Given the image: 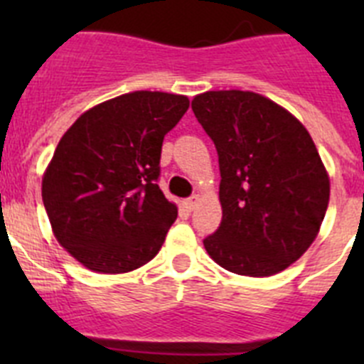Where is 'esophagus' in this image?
I'll return each instance as SVG.
<instances>
[{
  "label": "esophagus",
  "mask_w": 364,
  "mask_h": 364,
  "mask_svg": "<svg viewBox=\"0 0 364 364\" xmlns=\"http://www.w3.org/2000/svg\"><path fill=\"white\" fill-rule=\"evenodd\" d=\"M197 202H198V195H193V197L186 198V200H184V208L188 211H193V210H195V205H197Z\"/></svg>",
  "instance_id": "1"
}]
</instances>
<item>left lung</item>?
I'll return each instance as SVG.
<instances>
[{
    "mask_svg": "<svg viewBox=\"0 0 364 364\" xmlns=\"http://www.w3.org/2000/svg\"><path fill=\"white\" fill-rule=\"evenodd\" d=\"M191 109L218 153L222 222L208 255L224 269L269 277L306 252L323 224L330 176L306 127L252 91H208Z\"/></svg>",
    "mask_w": 364,
    "mask_h": 364,
    "instance_id": "left-lung-1",
    "label": "left lung"
}]
</instances>
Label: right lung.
I'll return each instance as SVG.
<instances>
[{"label":"right lung","instance_id":"right-lung-1","mask_svg":"<svg viewBox=\"0 0 364 364\" xmlns=\"http://www.w3.org/2000/svg\"><path fill=\"white\" fill-rule=\"evenodd\" d=\"M189 107L184 95L134 91L70 125L41 180L56 240L96 273H127L160 252L176 220L156 178L162 142Z\"/></svg>","mask_w":364,"mask_h":364}]
</instances>
